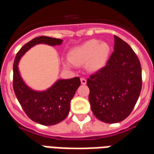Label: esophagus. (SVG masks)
Segmentation results:
<instances>
[{
  "mask_svg": "<svg viewBox=\"0 0 154 154\" xmlns=\"http://www.w3.org/2000/svg\"><path fill=\"white\" fill-rule=\"evenodd\" d=\"M81 83L82 84V85H86L87 84V80L84 77H82L81 78Z\"/></svg>",
  "mask_w": 154,
  "mask_h": 154,
  "instance_id": "34e87169",
  "label": "esophagus"
}]
</instances>
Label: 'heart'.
<instances>
[{
	"mask_svg": "<svg viewBox=\"0 0 154 154\" xmlns=\"http://www.w3.org/2000/svg\"><path fill=\"white\" fill-rule=\"evenodd\" d=\"M110 50V46L106 42L91 39L73 48L68 54L69 60L64 63V66L69 67L72 63L82 65L87 62V67L89 70H100L106 63Z\"/></svg>",
	"mask_w": 154,
	"mask_h": 154,
	"instance_id": "heart-1",
	"label": "heart"
}]
</instances>
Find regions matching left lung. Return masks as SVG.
<instances>
[{
  "instance_id": "8db88e82",
  "label": "left lung",
  "mask_w": 154,
  "mask_h": 154,
  "mask_svg": "<svg viewBox=\"0 0 154 154\" xmlns=\"http://www.w3.org/2000/svg\"><path fill=\"white\" fill-rule=\"evenodd\" d=\"M114 37V52L106 65L87 81L94 116L109 124L129 116L142 88V69L137 55L126 42Z\"/></svg>"
}]
</instances>
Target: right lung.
<instances>
[{
  "label": "right lung",
  "instance_id": "obj_1",
  "mask_svg": "<svg viewBox=\"0 0 154 154\" xmlns=\"http://www.w3.org/2000/svg\"><path fill=\"white\" fill-rule=\"evenodd\" d=\"M62 43L60 38L36 37L20 48L13 64V88L15 96L29 118L43 125H54L67 117L70 110L71 100L80 86V78L60 79L46 91H37L25 83L19 72L18 64L22 56L36 44L56 46Z\"/></svg>",
  "mask_w": 154,
  "mask_h": 154
}]
</instances>
